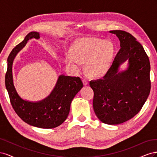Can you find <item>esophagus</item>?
Masks as SVG:
<instances>
[{
  "instance_id": "1",
  "label": "esophagus",
  "mask_w": 157,
  "mask_h": 157,
  "mask_svg": "<svg viewBox=\"0 0 157 157\" xmlns=\"http://www.w3.org/2000/svg\"><path fill=\"white\" fill-rule=\"evenodd\" d=\"M83 84H84V85H85V86H86V85H87L88 84V79H86V78L83 79Z\"/></svg>"
}]
</instances>
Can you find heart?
<instances>
[{"label":"heart","mask_w":157,"mask_h":157,"mask_svg":"<svg viewBox=\"0 0 157 157\" xmlns=\"http://www.w3.org/2000/svg\"><path fill=\"white\" fill-rule=\"evenodd\" d=\"M114 56L113 45L108 40L90 37L81 39L65 54V62L70 68L79 71L82 62H86L88 73L101 77L111 67Z\"/></svg>","instance_id":"b5f03b06"}]
</instances>
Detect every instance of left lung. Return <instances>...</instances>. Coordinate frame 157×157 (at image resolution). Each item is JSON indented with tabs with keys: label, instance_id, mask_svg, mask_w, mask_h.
Segmentation results:
<instances>
[{
	"label": "left lung",
	"instance_id": "left-lung-1",
	"mask_svg": "<svg viewBox=\"0 0 157 157\" xmlns=\"http://www.w3.org/2000/svg\"><path fill=\"white\" fill-rule=\"evenodd\" d=\"M120 40L121 49L110 69L102 78L92 80L93 107L97 117L107 124H118L139 113L151 90L150 62L144 47L130 33L121 30L109 31ZM128 60V67L118 71Z\"/></svg>",
	"mask_w": 157,
	"mask_h": 157
}]
</instances>
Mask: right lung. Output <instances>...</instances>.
I'll use <instances>...</instances> for the list:
<instances>
[{
	"instance_id": "right-lung-1",
	"label": "right lung",
	"mask_w": 157,
	"mask_h": 157,
	"mask_svg": "<svg viewBox=\"0 0 157 157\" xmlns=\"http://www.w3.org/2000/svg\"><path fill=\"white\" fill-rule=\"evenodd\" d=\"M33 38L39 39V33H29L9 55L5 76L6 88L13 110L23 121L38 128H54L61 125L67 118L71 103L76 94L83 87V84L79 77L61 75L51 94L43 100L31 102L21 98L13 82V61L27 41Z\"/></svg>"
}]
</instances>
